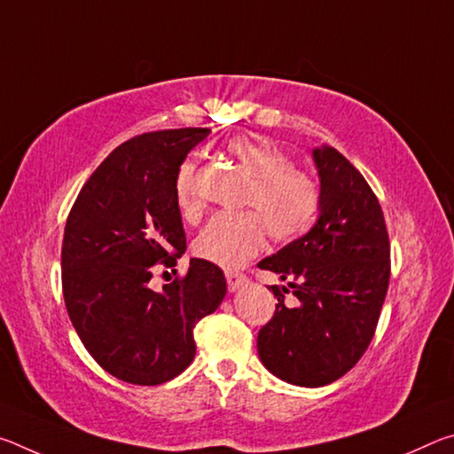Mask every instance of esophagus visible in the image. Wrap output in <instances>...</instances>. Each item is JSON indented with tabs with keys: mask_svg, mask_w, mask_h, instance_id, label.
Masks as SVG:
<instances>
[{
	"mask_svg": "<svg viewBox=\"0 0 454 454\" xmlns=\"http://www.w3.org/2000/svg\"><path fill=\"white\" fill-rule=\"evenodd\" d=\"M226 282H228V290L234 292L240 286H244L246 282H248V276L242 274V272H234V270H228L226 272Z\"/></svg>",
	"mask_w": 454,
	"mask_h": 454,
	"instance_id": "34e87169",
	"label": "esophagus"
}]
</instances>
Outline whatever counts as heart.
Returning <instances> with one entry per match:
<instances>
[{
	"label": "heart",
	"mask_w": 454,
	"mask_h": 454,
	"mask_svg": "<svg viewBox=\"0 0 454 454\" xmlns=\"http://www.w3.org/2000/svg\"><path fill=\"white\" fill-rule=\"evenodd\" d=\"M226 152L250 176L246 212L216 214L194 240V254L222 268H238L258 254L266 232L276 242H290L304 234L320 208V188L309 172L264 137H234ZM174 196L186 218L202 210L198 168L184 162L176 174Z\"/></svg>",
	"instance_id": "b5f03b06"
}]
</instances>
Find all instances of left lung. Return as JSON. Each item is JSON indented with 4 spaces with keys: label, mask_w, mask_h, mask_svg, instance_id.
Wrapping results in <instances>:
<instances>
[{
    "label": "left lung",
    "mask_w": 454,
    "mask_h": 454,
    "mask_svg": "<svg viewBox=\"0 0 454 454\" xmlns=\"http://www.w3.org/2000/svg\"><path fill=\"white\" fill-rule=\"evenodd\" d=\"M320 218L309 234L258 262L288 280L270 286L274 317L260 328L258 355L278 379L325 387L347 374L376 333L390 280V240L379 198L334 148L314 150ZM297 298L286 304V294Z\"/></svg>",
    "instance_id": "obj_1"
}]
</instances>
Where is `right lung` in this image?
Instances as JSON below:
<instances>
[{
    "label": "right lung",
    "mask_w": 454,
    "mask_h": 454,
    "mask_svg": "<svg viewBox=\"0 0 454 454\" xmlns=\"http://www.w3.org/2000/svg\"><path fill=\"white\" fill-rule=\"evenodd\" d=\"M208 128L160 129L118 145L83 184L67 214L61 288L91 358L116 379L156 387L186 371L194 328L226 296L224 272L192 258L186 274L150 288L153 268L186 250L174 182Z\"/></svg>",
    "instance_id": "obj_1"
}]
</instances>
